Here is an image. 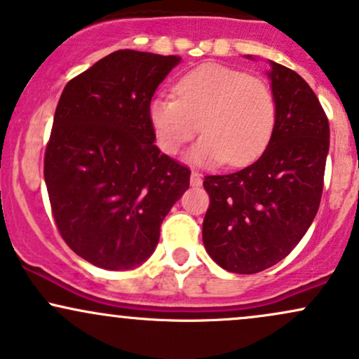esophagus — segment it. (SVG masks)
I'll list each match as a JSON object with an SVG mask.
<instances>
[{
	"instance_id": "esophagus-1",
	"label": "esophagus",
	"mask_w": 359,
	"mask_h": 359,
	"mask_svg": "<svg viewBox=\"0 0 359 359\" xmlns=\"http://www.w3.org/2000/svg\"><path fill=\"white\" fill-rule=\"evenodd\" d=\"M191 185L192 187H201L203 185V177H201L199 172H192L191 174Z\"/></svg>"
}]
</instances>
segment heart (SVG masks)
<instances>
[{
	"label": "heart",
	"instance_id": "heart-1",
	"mask_svg": "<svg viewBox=\"0 0 359 359\" xmlns=\"http://www.w3.org/2000/svg\"><path fill=\"white\" fill-rule=\"evenodd\" d=\"M175 97L156 96L148 119L156 145L175 155L203 131L189 151V162L248 165L269 147L277 121V102L259 77L219 64H205L180 77Z\"/></svg>",
	"mask_w": 359,
	"mask_h": 359
}]
</instances>
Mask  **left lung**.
Instances as JSON below:
<instances>
[{"label": "left lung", "mask_w": 359, "mask_h": 359, "mask_svg": "<svg viewBox=\"0 0 359 359\" xmlns=\"http://www.w3.org/2000/svg\"><path fill=\"white\" fill-rule=\"evenodd\" d=\"M269 77L277 102L269 147L251 165L204 179L211 199L205 251L233 273H258L285 258L307 233L323 196L327 116L297 72L270 60Z\"/></svg>", "instance_id": "1"}]
</instances>
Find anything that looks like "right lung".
Segmentation results:
<instances>
[{
    "label": "right lung",
    "instance_id": "obj_1",
    "mask_svg": "<svg viewBox=\"0 0 359 359\" xmlns=\"http://www.w3.org/2000/svg\"><path fill=\"white\" fill-rule=\"evenodd\" d=\"M180 62L118 50L67 82L43 160L52 214L74 253L104 270L151 257L191 170L155 145L148 106Z\"/></svg>",
    "mask_w": 359,
    "mask_h": 359
}]
</instances>
